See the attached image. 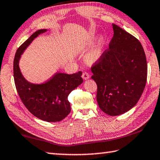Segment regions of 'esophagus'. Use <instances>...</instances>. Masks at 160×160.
<instances>
[{
    "label": "esophagus",
    "instance_id": "1",
    "mask_svg": "<svg viewBox=\"0 0 160 160\" xmlns=\"http://www.w3.org/2000/svg\"><path fill=\"white\" fill-rule=\"evenodd\" d=\"M82 78L84 80H87L89 78H90V75H89L88 72H83L82 74Z\"/></svg>",
    "mask_w": 160,
    "mask_h": 160
}]
</instances>
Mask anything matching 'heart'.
<instances>
[{
  "instance_id": "heart-1",
  "label": "heart",
  "mask_w": 160,
  "mask_h": 160,
  "mask_svg": "<svg viewBox=\"0 0 160 160\" xmlns=\"http://www.w3.org/2000/svg\"><path fill=\"white\" fill-rule=\"evenodd\" d=\"M89 43L88 45H90ZM103 52H104V47H103L102 39H101L98 43L86 55V61L89 64H93L98 62L102 58Z\"/></svg>"
}]
</instances>
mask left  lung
Returning a JSON list of instances; mask_svg holds the SVG:
<instances>
[{"instance_id": "1", "label": "left lung", "mask_w": 160, "mask_h": 160, "mask_svg": "<svg viewBox=\"0 0 160 160\" xmlns=\"http://www.w3.org/2000/svg\"><path fill=\"white\" fill-rule=\"evenodd\" d=\"M114 36L102 58L91 67L97 102L102 112L117 116L138 102L147 81V61L136 38L112 24Z\"/></svg>"}]
</instances>
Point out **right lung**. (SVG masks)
<instances>
[{"label":"right lung","mask_w":160,"mask_h":160,"mask_svg":"<svg viewBox=\"0 0 160 160\" xmlns=\"http://www.w3.org/2000/svg\"><path fill=\"white\" fill-rule=\"evenodd\" d=\"M46 32L47 29L36 31L17 50L13 63L14 79L17 91L28 110L43 121L56 122L65 118L71 112L68 96L82 83V72L72 74L57 72L40 84L31 83L24 77L19 67L21 55L34 38Z\"/></svg>","instance_id":"add662e5"}]
</instances>
